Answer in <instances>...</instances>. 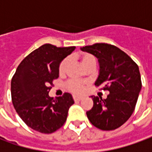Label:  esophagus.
I'll list each match as a JSON object with an SVG mask.
<instances>
[{
	"instance_id": "obj_1",
	"label": "esophagus",
	"mask_w": 152,
	"mask_h": 152,
	"mask_svg": "<svg viewBox=\"0 0 152 152\" xmlns=\"http://www.w3.org/2000/svg\"><path fill=\"white\" fill-rule=\"evenodd\" d=\"M83 97L82 96H73V100L74 102H79Z\"/></svg>"
}]
</instances>
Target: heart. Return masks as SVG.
<instances>
[{"instance_id":"1","label":"heart","mask_w":152,"mask_h":152,"mask_svg":"<svg viewBox=\"0 0 152 152\" xmlns=\"http://www.w3.org/2000/svg\"><path fill=\"white\" fill-rule=\"evenodd\" d=\"M79 58H80V61L82 62V64L86 68H90V67H95L96 65V58L95 56L92 55L91 53H88V52L81 53L79 56ZM68 63H69L68 58H64L61 60L59 66H58L59 75L62 76L66 73L67 67H68ZM86 85H87L86 81H79V80L71 79V80L67 82L66 88L67 89V91H69L73 94H81L85 89Z\"/></svg>"}]
</instances>
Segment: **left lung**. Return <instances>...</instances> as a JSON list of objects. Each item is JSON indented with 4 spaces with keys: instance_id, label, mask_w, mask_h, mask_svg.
Masks as SVG:
<instances>
[{
    "instance_id": "left-lung-1",
    "label": "left lung",
    "mask_w": 152,
    "mask_h": 152,
    "mask_svg": "<svg viewBox=\"0 0 152 152\" xmlns=\"http://www.w3.org/2000/svg\"><path fill=\"white\" fill-rule=\"evenodd\" d=\"M81 50L96 56L100 73L96 86L108 91L106 99L91 96L94 105L86 114L91 124L102 130H114L126 123L134 111L141 79L138 65L113 45L96 43Z\"/></svg>"
}]
</instances>
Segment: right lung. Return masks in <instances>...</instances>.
<instances>
[{
  "instance_id": "right-lung-1",
  "label": "right lung",
  "mask_w": 152,
  "mask_h": 152,
  "mask_svg": "<svg viewBox=\"0 0 152 152\" xmlns=\"http://www.w3.org/2000/svg\"><path fill=\"white\" fill-rule=\"evenodd\" d=\"M75 46L56 47L45 44L21 61L11 82L12 102L16 112L29 128L51 134L65 124L74 102L69 93L53 99L49 91L58 78L61 61Z\"/></svg>"
}]
</instances>
